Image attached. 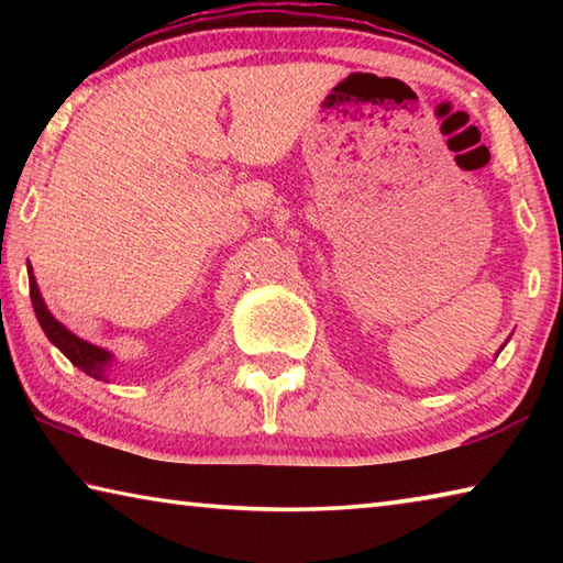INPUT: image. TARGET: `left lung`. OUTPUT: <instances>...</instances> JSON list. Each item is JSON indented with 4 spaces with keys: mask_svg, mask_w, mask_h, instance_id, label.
Returning <instances> with one entry per match:
<instances>
[{
    "mask_svg": "<svg viewBox=\"0 0 563 563\" xmlns=\"http://www.w3.org/2000/svg\"><path fill=\"white\" fill-rule=\"evenodd\" d=\"M507 342H509V340H507ZM501 347H504V345H501ZM501 347H499V352H501ZM499 352H497V355H499Z\"/></svg>",
    "mask_w": 563,
    "mask_h": 563,
    "instance_id": "left-lung-1",
    "label": "left lung"
}]
</instances>
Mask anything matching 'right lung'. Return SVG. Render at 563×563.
<instances>
[{
    "mask_svg": "<svg viewBox=\"0 0 563 563\" xmlns=\"http://www.w3.org/2000/svg\"><path fill=\"white\" fill-rule=\"evenodd\" d=\"M30 295H32V305L36 312V320L44 330V335L49 338V342L54 347H59L66 357H69L81 373H87L93 379H103L109 383V367L113 365V352L103 350L99 345H91L89 340H81L79 335H74L71 330H66L59 320H56L40 292V285H36L34 271L30 265Z\"/></svg>",
    "mask_w": 563,
    "mask_h": 563,
    "instance_id": "add662e5",
    "label": "right lung"
}]
</instances>
